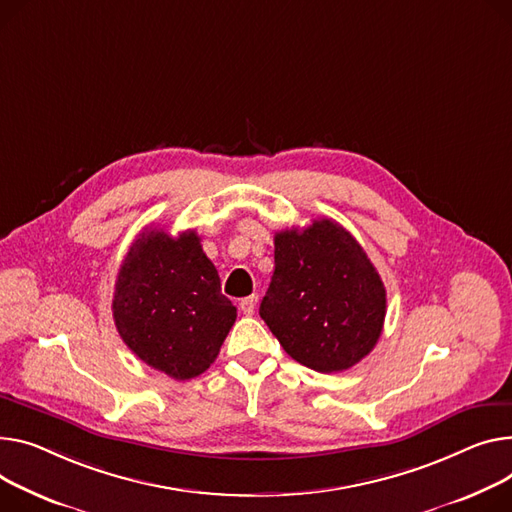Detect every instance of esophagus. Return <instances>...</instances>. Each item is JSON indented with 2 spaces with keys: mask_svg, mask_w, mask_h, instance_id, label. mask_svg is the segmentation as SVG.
Masks as SVG:
<instances>
[{
  "mask_svg": "<svg viewBox=\"0 0 512 512\" xmlns=\"http://www.w3.org/2000/svg\"><path fill=\"white\" fill-rule=\"evenodd\" d=\"M255 304H257V298H255V296H245V298L238 300V309H241L243 315H253Z\"/></svg>",
  "mask_w": 512,
  "mask_h": 512,
  "instance_id": "obj_1",
  "label": "esophagus"
}]
</instances>
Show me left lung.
<instances>
[{"mask_svg": "<svg viewBox=\"0 0 512 512\" xmlns=\"http://www.w3.org/2000/svg\"><path fill=\"white\" fill-rule=\"evenodd\" d=\"M274 276L259 315L290 358L342 372L377 346L387 292L356 238L329 218L276 232Z\"/></svg>", "mask_w": 512, "mask_h": 512, "instance_id": "obj_1", "label": "left lung"}]
</instances>
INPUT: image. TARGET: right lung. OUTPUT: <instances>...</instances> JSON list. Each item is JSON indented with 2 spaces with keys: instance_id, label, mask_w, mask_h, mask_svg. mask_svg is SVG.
<instances>
[{
  "instance_id": "right-lung-1",
  "label": "right lung",
  "mask_w": 512,
  "mask_h": 512,
  "mask_svg": "<svg viewBox=\"0 0 512 512\" xmlns=\"http://www.w3.org/2000/svg\"><path fill=\"white\" fill-rule=\"evenodd\" d=\"M113 319L127 348L175 381L206 372L236 321L195 230L146 228L115 282Z\"/></svg>"
}]
</instances>
